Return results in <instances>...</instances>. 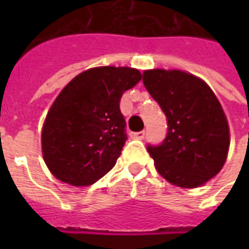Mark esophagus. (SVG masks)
<instances>
[{
	"label": "esophagus",
	"instance_id": "obj_1",
	"mask_svg": "<svg viewBox=\"0 0 249 249\" xmlns=\"http://www.w3.org/2000/svg\"><path fill=\"white\" fill-rule=\"evenodd\" d=\"M134 138H137V140H143V138H144V132L134 133Z\"/></svg>",
	"mask_w": 249,
	"mask_h": 249
}]
</instances>
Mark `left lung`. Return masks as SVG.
I'll list each match as a JSON object with an SVG mask.
<instances>
[{"label":"left lung","mask_w":249,"mask_h":249,"mask_svg":"<svg viewBox=\"0 0 249 249\" xmlns=\"http://www.w3.org/2000/svg\"><path fill=\"white\" fill-rule=\"evenodd\" d=\"M143 85L168 119V134L147 151L158 173L182 189L200 187L222 169L230 147V129L216 94L200 77L154 68Z\"/></svg>","instance_id":"1"}]
</instances>
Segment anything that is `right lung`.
I'll return each instance as SVG.
<instances>
[{
	"mask_svg": "<svg viewBox=\"0 0 249 249\" xmlns=\"http://www.w3.org/2000/svg\"><path fill=\"white\" fill-rule=\"evenodd\" d=\"M141 79L137 68L103 66L81 72L64 86L41 132L44 161L54 177L89 186L112 169L126 140L121 95Z\"/></svg>",
	"mask_w": 249,
	"mask_h": 249,
	"instance_id": "obj_1",
	"label": "right lung"
}]
</instances>
